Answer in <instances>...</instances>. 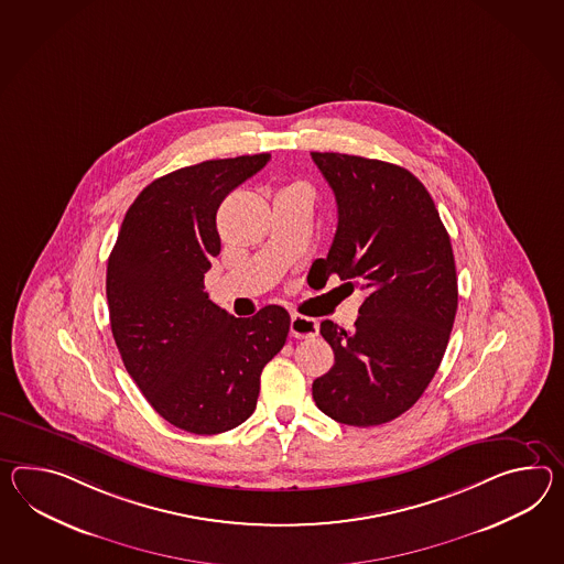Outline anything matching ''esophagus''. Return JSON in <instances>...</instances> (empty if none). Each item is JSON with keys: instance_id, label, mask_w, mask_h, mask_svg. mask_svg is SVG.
<instances>
[{"instance_id": "34e87169", "label": "esophagus", "mask_w": 564, "mask_h": 564, "mask_svg": "<svg viewBox=\"0 0 564 564\" xmlns=\"http://www.w3.org/2000/svg\"><path fill=\"white\" fill-rule=\"evenodd\" d=\"M291 336L295 338H314L317 336V322L312 317L305 316H291V324H289Z\"/></svg>"}]
</instances>
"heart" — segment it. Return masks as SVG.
<instances>
[{
    "instance_id": "heart-1",
    "label": "heart",
    "mask_w": 564,
    "mask_h": 564,
    "mask_svg": "<svg viewBox=\"0 0 564 564\" xmlns=\"http://www.w3.org/2000/svg\"><path fill=\"white\" fill-rule=\"evenodd\" d=\"M293 187H302V185H293Z\"/></svg>"
}]
</instances>
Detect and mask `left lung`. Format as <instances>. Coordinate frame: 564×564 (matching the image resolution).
Masks as SVG:
<instances>
[{
	"mask_svg": "<svg viewBox=\"0 0 564 564\" xmlns=\"http://www.w3.org/2000/svg\"><path fill=\"white\" fill-rule=\"evenodd\" d=\"M312 159L336 195L338 228L310 275L365 291L352 330L319 324L334 367L312 393L340 424L381 426L422 398L448 346L458 305L451 236L408 169L340 152Z\"/></svg>",
	"mask_w": 564,
	"mask_h": 564,
	"instance_id": "left-lung-1",
	"label": "left lung"
}]
</instances>
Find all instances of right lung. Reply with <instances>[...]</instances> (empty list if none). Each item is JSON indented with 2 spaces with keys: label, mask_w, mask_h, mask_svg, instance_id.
<instances>
[{
  "label": "right lung",
  "mask_w": 564,
  "mask_h": 564,
  "mask_svg": "<svg viewBox=\"0 0 564 564\" xmlns=\"http://www.w3.org/2000/svg\"><path fill=\"white\" fill-rule=\"evenodd\" d=\"M269 159L204 161L152 181L128 207L108 259L111 334L126 371L154 412L192 434L247 422L262 369L288 340L281 305L234 317L204 291L220 254L218 207Z\"/></svg>",
  "instance_id": "add662e5"
}]
</instances>
